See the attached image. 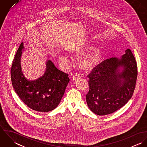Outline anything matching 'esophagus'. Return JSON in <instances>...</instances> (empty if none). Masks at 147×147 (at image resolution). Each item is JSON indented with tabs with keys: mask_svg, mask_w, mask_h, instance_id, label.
Wrapping results in <instances>:
<instances>
[{
	"mask_svg": "<svg viewBox=\"0 0 147 147\" xmlns=\"http://www.w3.org/2000/svg\"><path fill=\"white\" fill-rule=\"evenodd\" d=\"M79 78H80V74H78V73L73 75V76H72V80L73 81H76L78 79H79Z\"/></svg>",
	"mask_w": 147,
	"mask_h": 147,
	"instance_id": "obj_1",
	"label": "esophagus"
}]
</instances>
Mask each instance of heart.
I'll return each mask as SVG.
<instances>
[{
    "mask_svg": "<svg viewBox=\"0 0 147 147\" xmlns=\"http://www.w3.org/2000/svg\"><path fill=\"white\" fill-rule=\"evenodd\" d=\"M92 46L90 45H84L81 47H79L75 49L78 52H83L88 50L90 49ZM101 57V51L100 49H95L90 54L85 57L80 61L81 66L86 69H89L93 67L95 64L98 62ZM59 61L64 66H67L69 63L68 57L65 54H61L59 56Z\"/></svg>",
    "mask_w": 147,
    "mask_h": 147,
    "instance_id": "b5f03b06",
    "label": "heart"
}]
</instances>
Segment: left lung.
<instances>
[{
  "mask_svg": "<svg viewBox=\"0 0 147 147\" xmlns=\"http://www.w3.org/2000/svg\"><path fill=\"white\" fill-rule=\"evenodd\" d=\"M125 52L121 59L112 57L98 64L87 76L89 90L86 101L97 115L115 112L132 96L138 76L137 63L130 49ZM120 67L124 68L122 72Z\"/></svg>",
  "mask_w": 147,
  "mask_h": 147,
  "instance_id": "obj_1",
  "label": "left lung"
}]
</instances>
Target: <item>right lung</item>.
I'll list each match as a JSON object with an SVG mask.
<instances>
[{"mask_svg":"<svg viewBox=\"0 0 147 147\" xmlns=\"http://www.w3.org/2000/svg\"><path fill=\"white\" fill-rule=\"evenodd\" d=\"M22 42L13 60L11 77L13 87L21 101L30 109L48 112L60 103L69 81L68 75L56 68L51 61L46 62L44 75L33 81L28 80L21 71Z\"/></svg>","mask_w":147,"mask_h":147,"instance_id":"obj_1","label":"right lung"}]
</instances>
